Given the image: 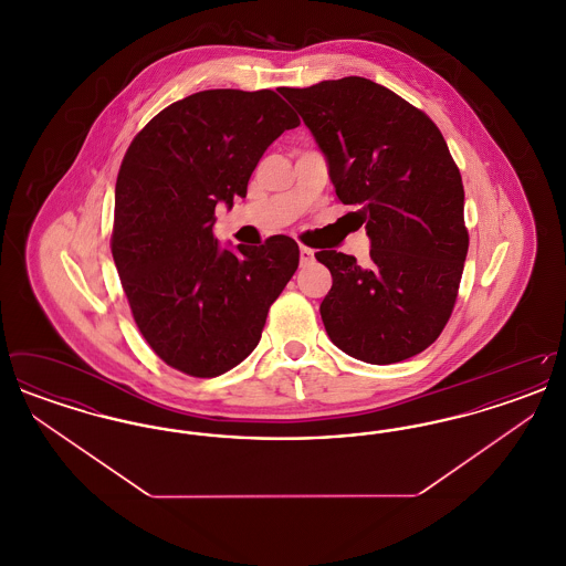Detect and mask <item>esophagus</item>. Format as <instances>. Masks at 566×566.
<instances>
[{
    "instance_id": "34e87169",
    "label": "esophagus",
    "mask_w": 566,
    "mask_h": 566,
    "mask_svg": "<svg viewBox=\"0 0 566 566\" xmlns=\"http://www.w3.org/2000/svg\"><path fill=\"white\" fill-rule=\"evenodd\" d=\"M314 261V250L307 248V245H301L298 248V263L301 265H310Z\"/></svg>"
}]
</instances>
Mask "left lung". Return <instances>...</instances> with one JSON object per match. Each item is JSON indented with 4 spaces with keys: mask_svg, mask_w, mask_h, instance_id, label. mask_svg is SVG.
<instances>
[{
    "mask_svg": "<svg viewBox=\"0 0 566 566\" xmlns=\"http://www.w3.org/2000/svg\"><path fill=\"white\" fill-rule=\"evenodd\" d=\"M280 93L371 240L367 265L316 252L333 275L321 303L331 342L371 365L427 350L450 321L469 250L462 178L443 135L424 112L360 76Z\"/></svg>",
    "mask_w": 566,
    "mask_h": 566,
    "instance_id": "1",
    "label": "left lung"
}]
</instances>
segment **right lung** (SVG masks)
<instances>
[{
  "label": "right lung",
  "instance_id": "obj_1",
  "mask_svg": "<svg viewBox=\"0 0 566 566\" xmlns=\"http://www.w3.org/2000/svg\"><path fill=\"white\" fill-rule=\"evenodd\" d=\"M296 125L273 91L212 88L161 109L123 159L114 265L139 333L187 376L240 365L296 271L298 245L286 235L222 248L212 231L216 206L245 197L271 142Z\"/></svg>",
  "mask_w": 566,
  "mask_h": 566
}]
</instances>
